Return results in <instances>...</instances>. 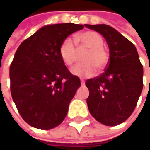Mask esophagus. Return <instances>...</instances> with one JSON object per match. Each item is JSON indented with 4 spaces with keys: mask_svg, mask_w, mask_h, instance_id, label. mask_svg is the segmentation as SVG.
Instances as JSON below:
<instances>
[{
    "mask_svg": "<svg viewBox=\"0 0 150 150\" xmlns=\"http://www.w3.org/2000/svg\"><path fill=\"white\" fill-rule=\"evenodd\" d=\"M85 84V82H84V80H81V85H84Z\"/></svg>",
    "mask_w": 150,
    "mask_h": 150,
    "instance_id": "obj_1",
    "label": "esophagus"
}]
</instances>
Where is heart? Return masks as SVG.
Masks as SVG:
<instances>
[{
    "instance_id": "heart-1",
    "label": "heart",
    "mask_w": 150,
    "mask_h": 150,
    "mask_svg": "<svg viewBox=\"0 0 150 150\" xmlns=\"http://www.w3.org/2000/svg\"><path fill=\"white\" fill-rule=\"evenodd\" d=\"M76 45L79 51L87 50L82 57L83 62L72 68L73 74L88 78L94 74L96 67L98 69L106 67L109 62V53L103 47V39L100 34L94 31L82 32L75 37V42L71 38H65L59 47V55L66 66L72 67L78 59Z\"/></svg>"
}]
</instances>
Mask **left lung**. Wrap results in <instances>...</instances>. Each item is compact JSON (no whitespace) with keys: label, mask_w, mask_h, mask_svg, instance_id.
Segmentation results:
<instances>
[{"label":"left lung","mask_w":150,"mask_h":150,"mask_svg":"<svg viewBox=\"0 0 150 150\" xmlns=\"http://www.w3.org/2000/svg\"><path fill=\"white\" fill-rule=\"evenodd\" d=\"M100 33L109 47V62L98 77L89 78L87 103L101 124L116 126L129 118L143 89V66L135 46L111 26L85 25Z\"/></svg>","instance_id":"1"}]
</instances>
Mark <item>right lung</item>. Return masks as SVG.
<instances>
[{
	"instance_id": "right-lung-1",
	"label": "right lung",
	"mask_w": 150,
	"mask_h": 150,
	"mask_svg": "<svg viewBox=\"0 0 150 150\" xmlns=\"http://www.w3.org/2000/svg\"><path fill=\"white\" fill-rule=\"evenodd\" d=\"M85 25L62 23L42 27L23 41L10 66L11 93L21 118L47 130L58 126L81 85L59 55L62 42Z\"/></svg>"
}]
</instances>
